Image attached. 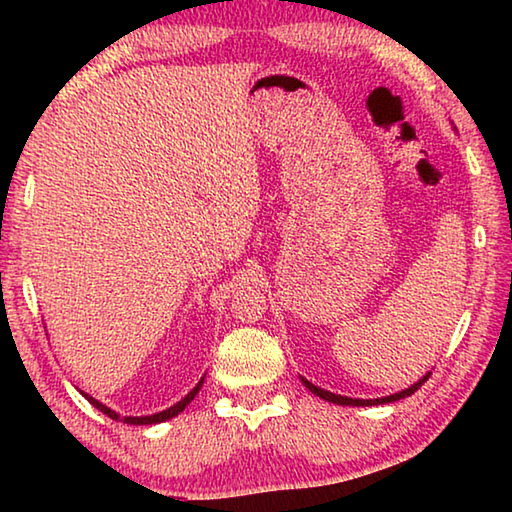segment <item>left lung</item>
Masks as SVG:
<instances>
[{
	"mask_svg": "<svg viewBox=\"0 0 512 512\" xmlns=\"http://www.w3.org/2000/svg\"><path fill=\"white\" fill-rule=\"evenodd\" d=\"M429 375L431 372H427V375H424L422 379H418L415 381V384H411L409 388H404V391H400V393H393V395H386V397H377V400H354V397H345V395H336V393H329V391H325V388H320V386H314L311 384L309 379H305V377H300V381L302 384H305L311 393L314 395H318V397H323L325 402H332V404H341V406H377V404H388V402H397V400H402V397H409V395H413L415 391H418V388L424 384V381L429 379Z\"/></svg>",
	"mask_w": 512,
	"mask_h": 512,
	"instance_id": "8db88e82",
	"label": "left lung"
}]
</instances>
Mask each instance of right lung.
<instances>
[{"label": "right lung", "instance_id": "obj_1", "mask_svg": "<svg viewBox=\"0 0 512 512\" xmlns=\"http://www.w3.org/2000/svg\"><path fill=\"white\" fill-rule=\"evenodd\" d=\"M203 381H205V377H201V381H198V384L183 397V400L176 402L173 406H169V409H164V411H160V413H153V415H124V418H121V415H119L117 411L108 409L106 404H101L99 400H94L92 395H88V393H81V395L94 406V409H99L103 415H108V418H112V420H121V422H126V424H160V422H164V420L176 418V415H178L180 411H185V406L194 400V397L198 395V391H201Z\"/></svg>", "mask_w": 512, "mask_h": 512}]
</instances>
